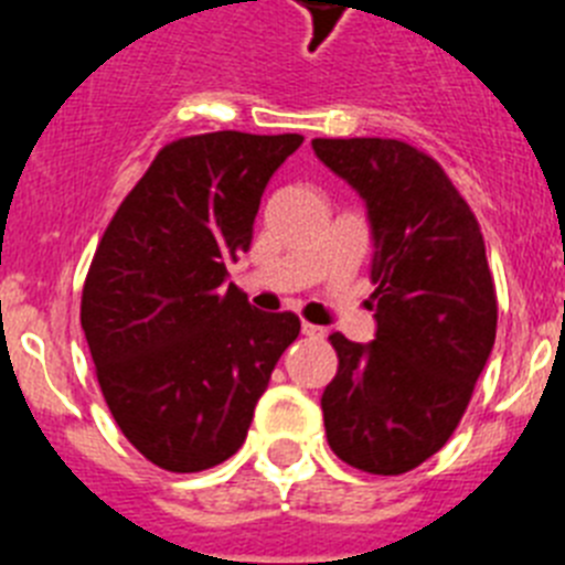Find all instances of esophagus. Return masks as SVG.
Wrapping results in <instances>:
<instances>
[{
  "label": "esophagus",
  "mask_w": 565,
  "mask_h": 565,
  "mask_svg": "<svg viewBox=\"0 0 565 565\" xmlns=\"http://www.w3.org/2000/svg\"><path fill=\"white\" fill-rule=\"evenodd\" d=\"M301 332L307 338H323V335H327V330H323V327H316V323H310V321L301 323Z\"/></svg>",
  "instance_id": "obj_1"
}]
</instances>
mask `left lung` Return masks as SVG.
<instances>
[{
  "instance_id": "left-lung-1",
  "label": "left lung",
  "mask_w": 565,
  "mask_h": 565,
  "mask_svg": "<svg viewBox=\"0 0 565 565\" xmlns=\"http://www.w3.org/2000/svg\"><path fill=\"white\" fill-rule=\"evenodd\" d=\"M366 201L375 341L332 332L327 440L343 463L404 475L452 438L494 347L498 296L483 233L438 161L398 139H312Z\"/></svg>"
}]
</instances>
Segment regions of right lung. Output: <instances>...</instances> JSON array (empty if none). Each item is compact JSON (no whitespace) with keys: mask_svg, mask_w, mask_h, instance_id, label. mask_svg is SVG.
Segmentation results:
<instances>
[{"mask_svg":"<svg viewBox=\"0 0 565 565\" xmlns=\"http://www.w3.org/2000/svg\"><path fill=\"white\" fill-rule=\"evenodd\" d=\"M303 136L238 130L159 150L102 235L82 330L107 409L167 472H201L242 449L296 312H262L227 284L247 253L269 175Z\"/></svg>","mask_w":565,"mask_h":565,"instance_id":"right-lung-1","label":"right lung"}]
</instances>
